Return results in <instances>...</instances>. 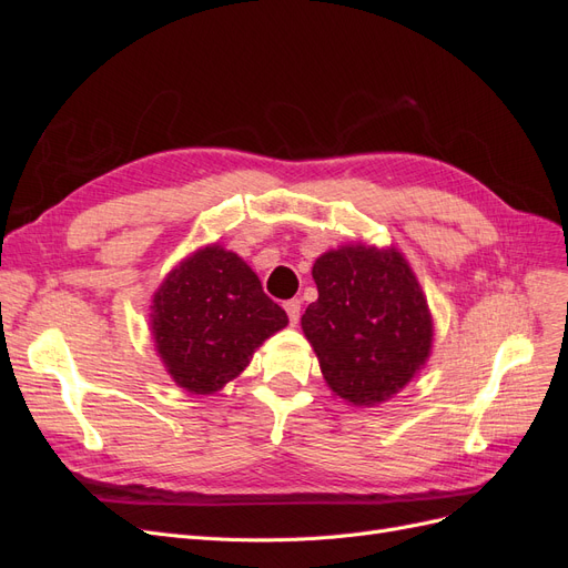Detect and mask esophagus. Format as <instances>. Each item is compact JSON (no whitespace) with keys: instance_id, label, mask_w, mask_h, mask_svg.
<instances>
[{"instance_id":"obj_1","label":"esophagus","mask_w":568,"mask_h":568,"mask_svg":"<svg viewBox=\"0 0 568 568\" xmlns=\"http://www.w3.org/2000/svg\"><path fill=\"white\" fill-rule=\"evenodd\" d=\"M284 311H286V315H288V322L296 326V324H298V317H301V301H298V298L286 301V303H284Z\"/></svg>"}]
</instances>
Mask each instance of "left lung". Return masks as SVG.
Returning <instances> with one entry per match:
<instances>
[{
	"label": "left lung",
	"instance_id": "1",
	"mask_svg": "<svg viewBox=\"0 0 568 568\" xmlns=\"http://www.w3.org/2000/svg\"><path fill=\"white\" fill-rule=\"evenodd\" d=\"M317 301L301 317L326 386L355 407L390 400L424 369L434 317L398 248L343 244L313 265Z\"/></svg>",
	"mask_w": 568,
	"mask_h": 568
}]
</instances>
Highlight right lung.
Listing matches in <instances>:
<instances>
[{
  "mask_svg": "<svg viewBox=\"0 0 568 568\" xmlns=\"http://www.w3.org/2000/svg\"><path fill=\"white\" fill-rule=\"evenodd\" d=\"M149 317L170 379L194 395L236 379L255 348L288 324L244 257L220 244L196 248L165 274Z\"/></svg>",
  "mask_w": 568,
  "mask_h": 568,
  "instance_id": "right-lung-1",
  "label": "right lung"
}]
</instances>
